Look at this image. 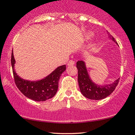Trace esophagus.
I'll use <instances>...</instances> for the list:
<instances>
[{
  "label": "esophagus",
  "instance_id": "1",
  "mask_svg": "<svg viewBox=\"0 0 135 135\" xmlns=\"http://www.w3.org/2000/svg\"><path fill=\"white\" fill-rule=\"evenodd\" d=\"M75 61H74V60H69V61L68 62L67 64H68V66H71V65H74V64H75Z\"/></svg>",
  "mask_w": 135,
  "mask_h": 135
}]
</instances>
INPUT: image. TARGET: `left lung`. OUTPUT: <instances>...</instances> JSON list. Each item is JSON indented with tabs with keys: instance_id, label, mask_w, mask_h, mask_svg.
I'll return each instance as SVG.
<instances>
[{
	"instance_id": "left-lung-1",
	"label": "left lung",
	"mask_w": 135,
	"mask_h": 135,
	"mask_svg": "<svg viewBox=\"0 0 135 135\" xmlns=\"http://www.w3.org/2000/svg\"><path fill=\"white\" fill-rule=\"evenodd\" d=\"M109 37L115 43H117V41L113 36L110 35ZM76 67L78 73V81L81 92L84 97L90 100H98L107 97L115 90V88L118 84L120 79V78H118L112 84L105 85V86H99L93 83L89 78L84 62L82 60L78 61Z\"/></svg>"
}]
</instances>
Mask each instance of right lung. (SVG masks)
Wrapping results in <instances>:
<instances>
[{
    "label": "right lung",
    "mask_w": 135,
    "mask_h": 135,
    "mask_svg": "<svg viewBox=\"0 0 135 135\" xmlns=\"http://www.w3.org/2000/svg\"><path fill=\"white\" fill-rule=\"evenodd\" d=\"M15 83L19 90L26 97L37 102L46 101L56 95L58 89L59 80L66 70V65L60 66L44 79L38 81H30L21 78L15 70V60L12 51L11 57Z\"/></svg>",
    "instance_id": "add662e5"
}]
</instances>
